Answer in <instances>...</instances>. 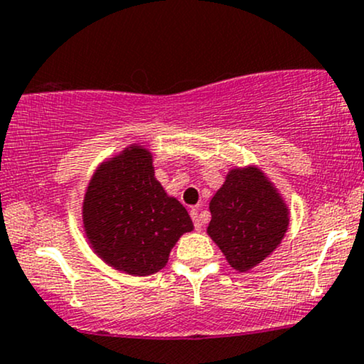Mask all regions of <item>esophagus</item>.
<instances>
[{"label":"esophagus","instance_id":"34e87169","mask_svg":"<svg viewBox=\"0 0 364 364\" xmlns=\"http://www.w3.org/2000/svg\"><path fill=\"white\" fill-rule=\"evenodd\" d=\"M191 218H192V221H194V226H196V230H199L203 228V223H200V218H199V211L196 208H192L191 209Z\"/></svg>","mask_w":364,"mask_h":364}]
</instances>
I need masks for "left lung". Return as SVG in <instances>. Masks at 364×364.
Returning a JSON list of instances; mask_svg holds the SVG:
<instances>
[{"mask_svg": "<svg viewBox=\"0 0 364 364\" xmlns=\"http://www.w3.org/2000/svg\"><path fill=\"white\" fill-rule=\"evenodd\" d=\"M209 237L230 266L245 272L283 240L288 209L259 168H235L209 203Z\"/></svg>", "mask_w": 364, "mask_h": 364, "instance_id": "left-lung-1", "label": "left lung"}]
</instances>
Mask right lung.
Instances as JSON below:
<instances>
[{
    "label": "right lung",
    "mask_w": 364,
    "mask_h": 364,
    "mask_svg": "<svg viewBox=\"0 0 364 364\" xmlns=\"http://www.w3.org/2000/svg\"><path fill=\"white\" fill-rule=\"evenodd\" d=\"M85 232L107 264L132 276L160 271L192 220L155 178L151 153L129 146L100 165L83 203Z\"/></svg>",
    "instance_id": "obj_1"
}]
</instances>
